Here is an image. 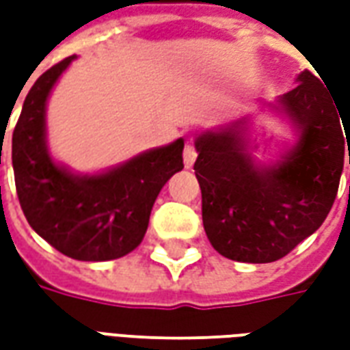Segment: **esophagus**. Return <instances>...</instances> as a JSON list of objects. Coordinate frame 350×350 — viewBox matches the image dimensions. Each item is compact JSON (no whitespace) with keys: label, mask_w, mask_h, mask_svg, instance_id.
I'll return each instance as SVG.
<instances>
[{"label":"esophagus","mask_w":350,"mask_h":350,"mask_svg":"<svg viewBox=\"0 0 350 350\" xmlns=\"http://www.w3.org/2000/svg\"><path fill=\"white\" fill-rule=\"evenodd\" d=\"M195 159H197V150H195L193 144H187L183 148V165H185V168L193 167Z\"/></svg>","instance_id":"34e87169"}]
</instances>
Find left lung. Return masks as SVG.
Returning <instances> with one entry per match:
<instances>
[{
	"instance_id": "8db88e82",
	"label": "left lung",
	"mask_w": 350,
	"mask_h": 350,
	"mask_svg": "<svg viewBox=\"0 0 350 350\" xmlns=\"http://www.w3.org/2000/svg\"><path fill=\"white\" fill-rule=\"evenodd\" d=\"M296 82L273 107L298 131V142L278 165L253 161L240 131L243 120L195 140L206 236L230 260L262 264L291 253L332 210L345 150L350 165V112H339L313 72H300Z\"/></svg>"
}]
</instances>
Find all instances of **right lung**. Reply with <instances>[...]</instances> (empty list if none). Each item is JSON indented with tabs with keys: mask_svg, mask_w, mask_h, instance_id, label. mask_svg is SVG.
Masks as SVG:
<instances>
[{
	"mask_svg": "<svg viewBox=\"0 0 350 350\" xmlns=\"http://www.w3.org/2000/svg\"><path fill=\"white\" fill-rule=\"evenodd\" d=\"M75 57L50 67L26 95L12 131V168L35 232L67 257L99 262L140 245L159 191L183 168V138L103 174L79 176L56 165L46 148V100Z\"/></svg>",
	"mask_w": 350,
	"mask_h": 350,
	"instance_id": "right-lung-1",
	"label": "right lung"
}]
</instances>
